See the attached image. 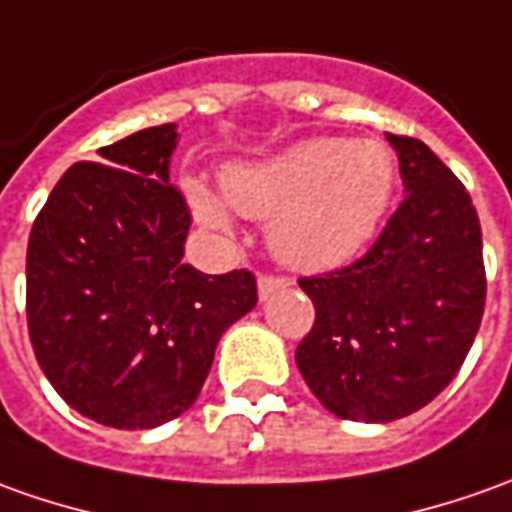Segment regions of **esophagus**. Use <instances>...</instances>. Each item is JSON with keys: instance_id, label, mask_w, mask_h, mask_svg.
Instances as JSON below:
<instances>
[{"instance_id": "1", "label": "esophagus", "mask_w": 512, "mask_h": 512, "mask_svg": "<svg viewBox=\"0 0 512 512\" xmlns=\"http://www.w3.org/2000/svg\"><path fill=\"white\" fill-rule=\"evenodd\" d=\"M288 285H291L288 277H280V274H260L257 277V294H260V300H269L274 291L288 288Z\"/></svg>"}]
</instances>
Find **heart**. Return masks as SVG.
<instances>
[{"label":"heart","mask_w":512,"mask_h":512,"mask_svg":"<svg viewBox=\"0 0 512 512\" xmlns=\"http://www.w3.org/2000/svg\"><path fill=\"white\" fill-rule=\"evenodd\" d=\"M398 165L378 139H308L260 165L232 168L224 198L190 179L187 196L212 227H229V207L269 221L274 255L297 269H333L373 241L389 210Z\"/></svg>","instance_id":"obj_1"}]
</instances>
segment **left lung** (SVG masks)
<instances>
[{
  "label": "left lung",
  "mask_w": 512,
  "mask_h": 512,
  "mask_svg": "<svg viewBox=\"0 0 512 512\" xmlns=\"http://www.w3.org/2000/svg\"><path fill=\"white\" fill-rule=\"evenodd\" d=\"M406 198L344 269L300 277L316 308L297 367L325 409L389 423L451 384L485 311L482 227L465 184L426 142L387 134Z\"/></svg>",
  "instance_id": "8db88e82"
}]
</instances>
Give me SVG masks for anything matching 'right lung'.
<instances>
[{"label":"right lung","mask_w":512,"mask_h":512,"mask_svg":"<svg viewBox=\"0 0 512 512\" xmlns=\"http://www.w3.org/2000/svg\"><path fill=\"white\" fill-rule=\"evenodd\" d=\"M176 125H154L78 162L27 243V330L75 412L154 429L190 409L221 333L257 302L255 274L182 263L190 207L170 184Z\"/></svg>","instance_id":"right-lung-1"}]
</instances>
